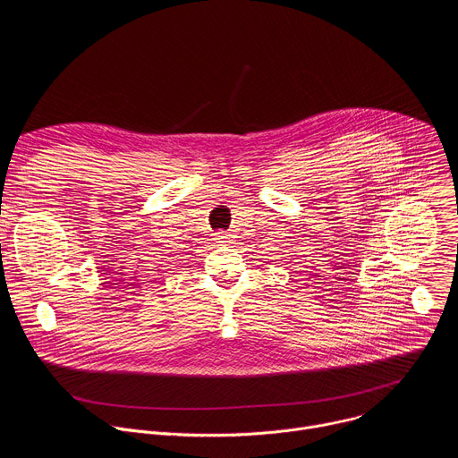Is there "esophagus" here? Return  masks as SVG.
<instances>
[{
	"instance_id": "34e87169",
	"label": "esophagus",
	"mask_w": 458,
	"mask_h": 458,
	"mask_svg": "<svg viewBox=\"0 0 458 458\" xmlns=\"http://www.w3.org/2000/svg\"><path fill=\"white\" fill-rule=\"evenodd\" d=\"M216 242H219V244H223V246L232 244V242H233V235H232L230 232H219V233L216 235Z\"/></svg>"
}]
</instances>
